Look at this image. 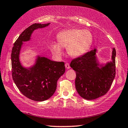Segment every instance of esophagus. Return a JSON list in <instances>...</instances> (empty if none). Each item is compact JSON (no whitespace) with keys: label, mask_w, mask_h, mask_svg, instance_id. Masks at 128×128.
Segmentation results:
<instances>
[{"label":"esophagus","mask_w":128,"mask_h":128,"mask_svg":"<svg viewBox=\"0 0 128 128\" xmlns=\"http://www.w3.org/2000/svg\"><path fill=\"white\" fill-rule=\"evenodd\" d=\"M65 66H66V68L67 69L70 68V64H68V63H66V64H65Z\"/></svg>","instance_id":"34e87169"}]
</instances>
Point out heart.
<instances>
[{
	"label": "heart",
	"mask_w": 128,
	"mask_h": 128,
	"mask_svg": "<svg viewBox=\"0 0 128 128\" xmlns=\"http://www.w3.org/2000/svg\"><path fill=\"white\" fill-rule=\"evenodd\" d=\"M58 44L52 43L50 50L56 56L62 54L61 47L67 48L68 54L72 57H78L84 55L91 47L93 36L87 30L70 28L64 30L57 35Z\"/></svg>",
	"instance_id": "1"
}]
</instances>
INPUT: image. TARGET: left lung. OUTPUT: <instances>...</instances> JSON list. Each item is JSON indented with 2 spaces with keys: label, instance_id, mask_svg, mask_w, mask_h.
Here are the masks:
<instances>
[{
  "label": "left lung",
  "instance_id": "left-lung-1",
  "mask_svg": "<svg viewBox=\"0 0 128 128\" xmlns=\"http://www.w3.org/2000/svg\"><path fill=\"white\" fill-rule=\"evenodd\" d=\"M96 50L71 61L70 67L76 71V88L82 98L92 100L108 92L116 74V50L113 48L112 61L100 68L95 57Z\"/></svg>",
  "mask_w": 128,
  "mask_h": 128
}]
</instances>
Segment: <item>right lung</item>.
<instances>
[{
	"label": "right lung",
	"instance_id": "1",
	"mask_svg": "<svg viewBox=\"0 0 128 128\" xmlns=\"http://www.w3.org/2000/svg\"><path fill=\"white\" fill-rule=\"evenodd\" d=\"M50 23H34L25 29L13 44L12 50V72L15 84L22 94L35 101L50 98L57 88V80L65 72L64 62H57L38 57L33 67L27 69L21 66L19 53L23 42L28 41L34 30Z\"/></svg>",
	"mask_w": 128,
	"mask_h": 128
}]
</instances>
